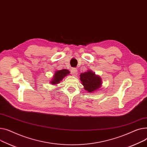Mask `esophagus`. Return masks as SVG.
<instances>
[{"mask_svg":"<svg viewBox=\"0 0 147 147\" xmlns=\"http://www.w3.org/2000/svg\"><path fill=\"white\" fill-rule=\"evenodd\" d=\"M77 69L76 68H72L71 69V73L73 75H76L77 74Z\"/></svg>","mask_w":147,"mask_h":147,"instance_id":"34e87169","label":"esophagus"}]
</instances>
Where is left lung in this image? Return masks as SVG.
Wrapping results in <instances>:
<instances>
[{"instance_id":"8db88e82","label":"left lung","mask_w":147,"mask_h":147,"mask_svg":"<svg viewBox=\"0 0 147 147\" xmlns=\"http://www.w3.org/2000/svg\"><path fill=\"white\" fill-rule=\"evenodd\" d=\"M80 80L82 82L84 89L90 92L97 90L101 85V80L100 76L89 71L81 74Z\"/></svg>"}]
</instances>
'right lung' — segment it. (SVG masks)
I'll return each mask as SVG.
<instances>
[{"instance_id":"right-lung-1","label":"right lung","mask_w":147,"mask_h":147,"mask_svg":"<svg viewBox=\"0 0 147 147\" xmlns=\"http://www.w3.org/2000/svg\"><path fill=\"white\" fill-rule=\"evenodd\" d=\"M69 73V71L67 69H62L56 71L55 72V75L53 76V78L52 81H51V84H52L53 85L59 84L60 81H62L63 80L65 76L67 75Z\"/></svg>"}]
</instances>
